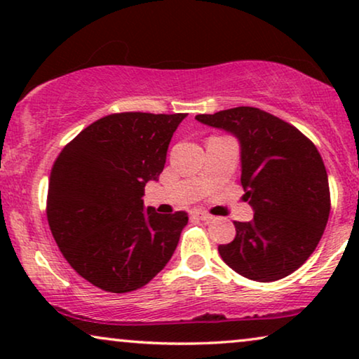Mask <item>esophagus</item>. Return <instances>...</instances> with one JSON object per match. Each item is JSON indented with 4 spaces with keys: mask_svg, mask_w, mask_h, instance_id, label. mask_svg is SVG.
Here are the masks:
<instances>
[{
    "mask_svg": "<svg viewBox=\"0 0 359 359\" xmlns=\"http://www.w3.org/2000/svg\"><path fill=\"white\" fill-rule=\"evenodd\" d=\"M193 215H194V217L201 219V220H205V222H209V220H212V215H210L209 212H205V210H201V209L193 210Z\"/></svg>",
    "mask_w": 359,
    "mask_h": 359,
    "instance_id": "obj_1",
    "label": "esophagus"
}]
</instances>
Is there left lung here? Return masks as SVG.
Instances as JSON below:
<instances>
[{"instance_id":"left-lung-1","label":"left lung","mask_w":359,"mask_h":359,"mask_svg":"<svg viewBox=\"0 0 359 359\" xmlns=\"http://www.w3.org/2000/svg\"><path fill=\"white\" fill-rule=\"evenodd\" d=\"M196 119L238 139L243 201L255 210L250 222H233L237 235L219 245L220 257L253 281L289 276L313 253L330 215L328 176L317 147L258 107L240 106Z\"/></svg>"}]
</instances>
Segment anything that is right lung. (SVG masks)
Masks as SVG:
<instances>
[{
    "label": "right lung",
    "instance_id": "1",
    "mask_svg": "<svg viewBox=\"0 0 359 359\" xmlns=\"http://www.w3.org/2000/svg\"><path fill=\"white\" fill-rule=\"evenodd\" d=\"M186 114L119 112L101 117L63 147L52 166L47 220L70 266L107 292L151 281L173 257L184 210L144 208V188L165 168Z\"/></svg>",
    "mask_w": 359,
    "mask_h": 359
}]
</instances>
